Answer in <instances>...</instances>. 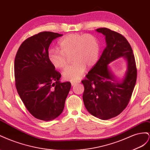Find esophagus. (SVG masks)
<instances>
[{"label":"esophagus","mask_w":150,"mask_h":150,"mask_svg":"<svg viewBox=\"0 0 150 150\" xmlns=\"http://www.w3.org/2000/svg\"><path fill=\"white\" fill-rule=\"evenodd\" d=\"M79 83H80L79 81H75V82H71V84L72 86H74V85H75L76 84H78Z\"/></svg>","instance_id":"obj_1"}]
</instances>
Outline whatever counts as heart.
I'll list each match as a JSON object with an SVG mask.
<instances>
[{"label": "heart", "instance_id": "1", "mask_svg": "<svg viewBox=\"0 0 150 150\" xmlns=\"http://www.w3.org/2000/svg\"><path fill=\"white\" fill-rule=\"evenodd\" d=\"M58 45L60 50L50 49L48 58L55 68L64 69L71 57L73 63L63 73L67 80L77 81L83 75L86 67H93L99 59V42L91 34H68L59 41Z\"/></svg>", "mask_w": 150, "mask_h": 150}]
</instances>
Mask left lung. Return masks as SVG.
Returning a JSON list of instances; mask_svg holds the SVG:
<instances>
[{
	"instance_id": "1",
	"label": "left lung",
	"mask_w": 150,
	"mask_h": 150,
	"mask_svg": "<svg viewBox=\"0 0 150 150\" xmlns=\"http://www.w3.org/2000/svg\"><path fill=\"white\" fill-rule=\"evenodd\" d=\"M96 31L105 36L107 46L82 81L83 100L88 112L106 120L121 114L129 104L136 82L137 68L133 51L125 36L106 28ZM121 56L127 58L128 70L125 79L119 83L109 72L107 65Z\"/></svg>"
}]
</instances>
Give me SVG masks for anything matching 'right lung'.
Listing matches in <instances>:
<instances>
[{
  "instance_id": "right-lung-1",
  "label": "right lung",
  "mask_w": 150,
  "mask_h": 150,
  "mask_svg": "<svg viewBox=\"0 0 150 150\" xmlns=\"http://www.w3.org/2000/svg\"><path fill=\"white\" fill-rule=\"evenodd\" d=\"M62 35L44 31L29 37L21 45L15 57L17 91L29 112L45 121L62 114L71 88L70 82H60V73L48 58L51 42Z\"/></svg>"
}]
</instances>
